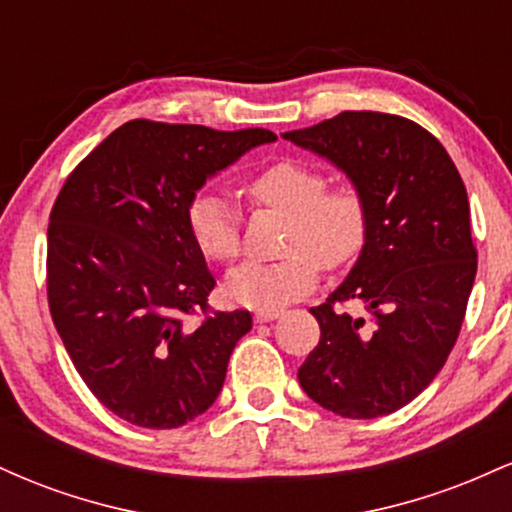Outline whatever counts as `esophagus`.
I'll use <instances>...</instances> for the list:
<instances>
[{
  "label": "esophagus",
  "mask_w": 512,
  "mask_h": 512,
  "mask_svg": "<svg viewBox=\"0 0 512 512\" xmlns=\"http://www.w3.org/2000/svg\"><path fill=\"white\" fill-rule=\"evenodd\" d=\"M281 313H284V310H257L255 313V322H272V320H276V317H279Z\"/></svg>",
  "instance_id": "esophagus-1"
}]
</instances>
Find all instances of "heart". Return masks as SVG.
<instances>
[{"instance_id":"b5f03b06","label":"heart","mask_w":512,"mask_h":512,"mask_svg":"<svg viewBox=\"0 0 512 512\" xmlns=\"http://www.w3.org/2000/svg\"><path fill=\"white\" fill-rule=\"evenodd\" d=\"M310 163L284 158L257 170L245 182L255 207L286 214L279 260L245 262L228 274L226 291L245 308L276 310L298 301L317 281V264L327 272L349 267L368 236V204L351 182L325 187ZM190 228L199 250L216 262L240 255V214L228 197L202 192L190 204Z\"/></svg>"}]
</instances>
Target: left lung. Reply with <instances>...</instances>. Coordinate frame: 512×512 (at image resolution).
<instances>
[{"label": "left lung", "mask_w": 512, "mask_h": 512, "mask_svg": "<svg viewBox=\"0 0 512 512\" xmlns=\"http://www.w3.org/2000/svg\"><path fill=\"white\" fill-rule=\"evenodd\" d=\"M334 163L368 204V236L337 291L310 308L320 342L298 383L344 419H375L426 390L448 361L477 276L464 182L443 144L399 115L346 110L286 132ZM358 300L371 315L333 308Z\"/></svg>", "instance_id": "8db88e82"}]
</instances>
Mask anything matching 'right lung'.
<instances>
[{"label":"right lung","instance_id":"right-lung-1","mask_svg":"<svg viewBox=\"0 0 512 512\" xmlns=\"http://www.w3.org/2000/svg\"><path fill=\"white\" fill-rule=\"evenodd\" d=\"M269 129L132 120L64 180L48 226V303L88 390L120 419L178 428L219 397L248 310L199 325L216 286L190 228L211 175L274 142Z\"/></svg>","mask_w":512,"mask_h":512}]
</instances>
